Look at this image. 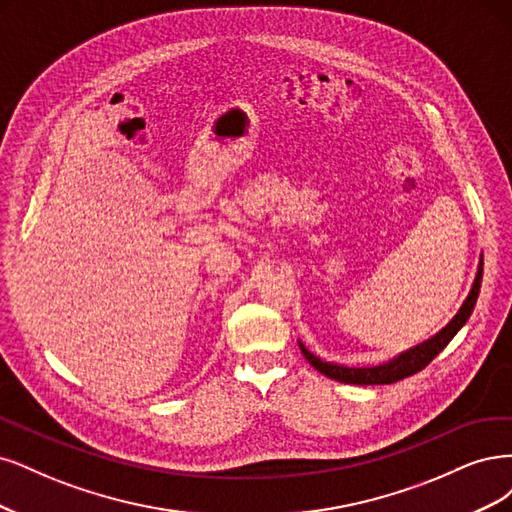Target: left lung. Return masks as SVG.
I'll return each instance as SVG.
<instances>
[{
  "instance_id": "left-lung-1",
  "label": "left lung",
  "mask_w": 512,
  "mask_h": 512,
  "mask_svg": "<svg viewBox=\"0 0 512 512\" xmlns=\"http://www.w3.org/2000/svg\"><path fill=\"white\" fill-rule=\"evenodd\" d=\"M481 278H483V261L478 263V272L474 278V285L472 291L466 298V302L461 304L459 312L453 317V321L440 329L436 336H432L430 340H425L423 344L415 346V349H410L402 355H398L395 359L387 361V364L381 366H374V368H346V366H338V364H327V361L319 359L317 355H312L306 346L300 342V349L304 353V357L308 359V364L319 370L321 374L334 378V381L340 383H349V385H391V383H398L406 376H412L421 372L430 361L447 346L453 336L459 332L461 327L466 325V321L470 319L476 298H478V291H481Z\"/></svg>"
}]
</instances>
